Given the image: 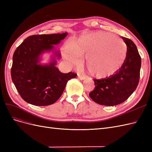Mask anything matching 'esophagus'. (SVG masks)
<instances>
[{"label":"esophagus","mask_w":152,"mask_h":152,"mask_svg":"<svg viewBox=\"0 0 152 152\" xmlns=\"http://www.w3.org/2000/svg\"><path fill=\"white\" fill-rule=\"evenodd\" d=\"M78 77H79L80 80H84V79H85V76H84V75H79V74H78Z\"/></svg>","instance_id":"esophagus-1"}]
</instances>
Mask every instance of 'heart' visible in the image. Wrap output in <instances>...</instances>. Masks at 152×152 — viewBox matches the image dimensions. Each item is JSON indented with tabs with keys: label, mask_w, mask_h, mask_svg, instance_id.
<instances>
[{
	"label": "heart",
	"mask_w": 152,
	"mask_h": 152,
	"mask_svg": "<svg viewBox=\"0 0 152 152\" xmlns=\"http://www.w3.org/2000/svg\"><path fill=\"white\" fill-rule=\"evenodd\" d=\"M86 55L84 63L87 70L98 78L112 75L125 61L127 46L118 36L102 31L84 34L72 45L68 43L64 57L76 63L79 56Z\"/></svg>",
	"instance_id": "heart-1"
}]
</instances>
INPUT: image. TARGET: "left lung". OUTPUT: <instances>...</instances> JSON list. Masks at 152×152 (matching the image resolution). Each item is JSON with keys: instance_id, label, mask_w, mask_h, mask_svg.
Segmentation results:
<instances>
[{"instance_id": "obj_1", "label": "left lung", "mask_w": 152, "mask_h": 152, "mask_svg": "<svg viewBox=\"0 0 152 152\" xmlns=\"http://www.w3.org/2000/svg\"><path fill=\"white\" fill-rule=\"evenodd\" d=\"M127 45V54L122 66L115 74L102 79H94V89L89 96L94 102L105 106L123 103L133 93L139 83L141 59L136 45L122 37Z\"/></svg>"}]
</instances>
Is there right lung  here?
I'll return each instance as SVG.
<instances>
[{
	"mask_svg": "<svg viewBox=\"0 0 152 152\" xmlns=\"http://www.w3.org/2000/svg\"><path fill=\"white\" fill-rule=\"evenodd\" d=\"M68 33L35 35L24 40L15 50L12 57V80L21 97L35 106L52 104L60 98L67 82L77 74L61 73L56 66L61 53L55 48ZM52 52L48 64L40 63L42 54Z\"/></svg>",
	"mask_w": 152,
	"mask_h": 152,
	"instance_id": "obj_1",
	"label": "right lung"
}]
</instances>
